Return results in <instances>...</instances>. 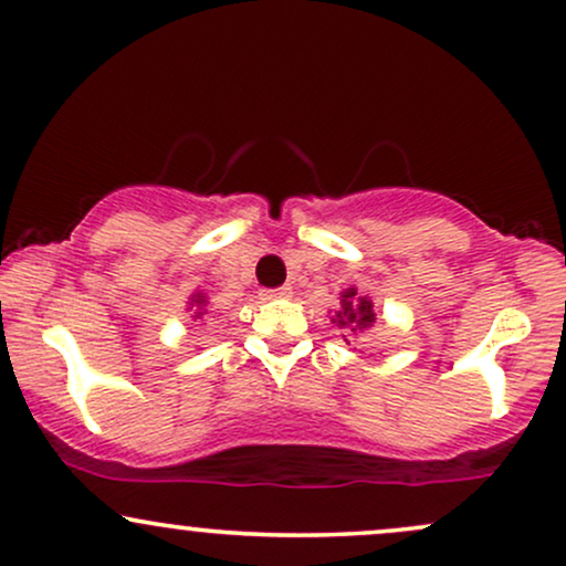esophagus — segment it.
<instances>
[{
  "instance_id": "1",
  "label": "esophagus",
  "mask_w": 566,
  "mask_h": 566,
  "mask_svg": "<svg viewBox=\"0 0 566 566\" xmlns=\"http://www.w3.org/2000/svg\"><path fill=\"white\" fill-rule=\"evenodd\" d=\"M292 287H279V290H263L261 297L263 301H279V297H290Z\"/></svg>"
}]
</instances>
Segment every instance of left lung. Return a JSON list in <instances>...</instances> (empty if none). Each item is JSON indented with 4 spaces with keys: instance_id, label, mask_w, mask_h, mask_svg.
<instances>
[{
    "instance_id": "obj_1",
    "label": "left lung",
    "mask_w": 566,
    "mask_h": 566,
    "mask_svg": "<svg viewBox=\"0 0 566 566\" xmlns=\"http://www.w3.org/2000/svg\"><path fill=\"white\" fill-rule=\"evenodd\" d=\"M332 322L339 329H348L353 335H358V332H366L377 322V313H374V303L369 297H360L356 287H348L345 292H339V311H335ZM345 343L350 345V339H345Z\"/></svg>"
}]
</instances>
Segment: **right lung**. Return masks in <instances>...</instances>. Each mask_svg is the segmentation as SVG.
Masks as SVG:
<instances>
[{"label":"right lung","mask_w":566,"mask_h":566,"mask_svg":"<svg viewBox=\"0 0 566 566\" xmlns=\"http://www.w3.org/2000/svg\"><path fill=\"white\" fill-rule=\"evenodd\" d=\"M189 308L195 311V318H197V322H200V318L208 313V297H206V292H195V295L189 297Z\"/></svg>","instance_id":"obj_1"}]
</instances>
